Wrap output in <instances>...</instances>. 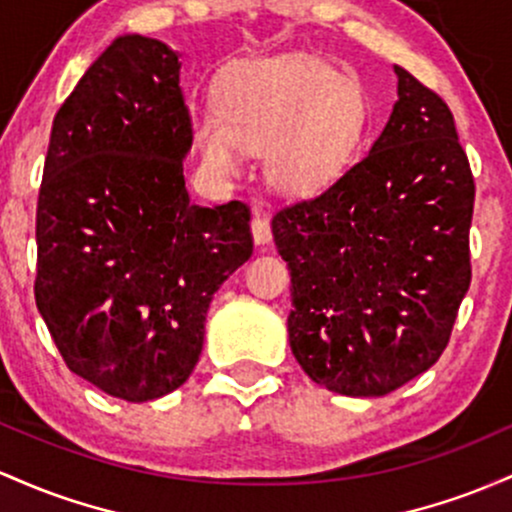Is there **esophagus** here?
Segmentation results:
<instances>
[{
  "instance_id": "esophagus-1",
  "label": "esophagus",
  "mask_w": 512,
  "mask_h": 512,
  "mask_svg": "<svg viewBox=\"0 0 512 512\" xmlns=\"http://www.w3.org/2000/svg\"><path fill=\"white\" fill-rule=\"evenodd\" d=\"M251 234H254V244H258V246L268 244V241H271V237H273L271 222H268V217L256 215L254 220H251Z\"/></svg>"
}]
</instances>
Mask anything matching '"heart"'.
Returning <instances> with one entry per match:
<instances>
[{
  "mask_svg": "<svg viewBox=\"0 0 512 512\" xmlns=\"http://www.w3.org/2000/svg\"><path fill=\"white\" fill-rule=\"evenodd\" d=\"M365 125L360 84L314 57L239 62L222 79L217 106L191 108L195 152L212 176H237L246 152H263V176L287 195L331 186L353 162Z\"/></svg>",
  "mask_w": 512,
  "mask_h": 512,
  "instance_id": "heart-1",
  "label": "heart"
}]
</instances>
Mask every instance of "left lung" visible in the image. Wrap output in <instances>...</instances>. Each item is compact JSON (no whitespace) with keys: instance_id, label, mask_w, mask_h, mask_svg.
<instances>
[{"instance_id":"obj_1","label":"left lung","mask_w":512,"mask_h":512,"mask_svg":"<svg viewBox=\"0 0 512 512\" xmlns=\"http://www.w3.org/2000/svg\"><path fill=\"white\" fill-rule=\"evenodd\" d=\"M370 152L273 217L290 268V348L321 387L384 396L438 358L472 283L474 179L447 103L394 65Z\"/></svg>"}]
</instances>
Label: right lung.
<instances>
[{"instance_id":"obj_1","label":"right lung","mask_w":512,"mask_h":512,"mask_svg":"<svg viewBox=\"0 0 512 512\" xmlns=\"http://www.w3.org/2000/svg\"><path fill=\"white\" fill-rule=\"evenodd\" d=\"M179 53L113 40L53 120L38 193L36 304L74 375L118 399L191 377L212 295L254 251L239 200L191 203Z\"/></svg>"}]
</instances>
